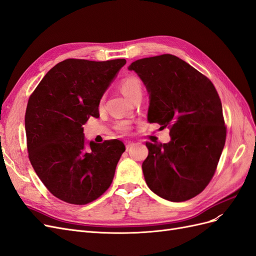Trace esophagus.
<instances>
[{
  "mask_svg": "<svg viewBox=\"0 0 256 256\" xmlns=\"http://www.w3.org/2000/svg\"><path fill=\"white\" fill-rule=\"evenodd\" d=\"M134 144V143H131V142H128V143H126V150H128L129 148H131V147H132Z\"/></svg>",
  "mask_w": 256,
  "mask_h": 256,
  "instance_id": "34e87169",
  "label": "esophagus"
}]
</instances>
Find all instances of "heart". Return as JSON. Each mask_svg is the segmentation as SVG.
Returning <instances> with one entry per match:
<instances>
[{"label": "heart", "mask_w": 256, "mask_h": 256, "mask_svg": "<svg viewBox=\"0 0 256 256\" xmlns=\"http://www.w3.org/2000/svg\"><path fill=\"white\" fill-rule=\"evenodd\" d=\"M120 90L122 92V94L125 95L127 98L132 99L136 95L138 94H142V84L136 76H127V78L122 79L120 82ZM118 129L122 132H125L129 129L128 122H120L118 124Z\"/></svg>", "instance_id": "obj_1"}]
</instances>
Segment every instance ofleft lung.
<instances>
[{
  "label": "left lung",
  "mask_w": 256,
  "mask_h": 256,
  "mask_svg": "<svg viewBox=\"0 0 256 256\" xmlns=\"http://www.w3.org/2000/svg\"><path fill=\"white\" fill-rule=\"evenodd\" d=\"M150 95L147 120L170 128L168 143L146 142L145 182L160 198L184 202L210 182L226 144L222 104L214 84L172 54L131 63Z\"/></svg>",
  "instance_id": "left-lung-1"
}]
</instances>
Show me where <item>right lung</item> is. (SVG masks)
<instances>
[{
    "mask_svg": "<svg viewBox=\"0 0 256 256\" xmlns=\"http://www.w3.org/2000/svg\"><path fill=\"white\" fill-rule=\"evenodd\" d=\"M125 64V58L65 60L50 69L28 99L30 164L52 194L66 203H90L113 180L125 145L120 140L88 142L82 125L90 116L99 118L100 100Z\"/></svg>",
    "mask_w": 256,
    "mask_h": 256,
    "instance_id": "obj_1",
    "label": "right lung"
}]
</instances>
